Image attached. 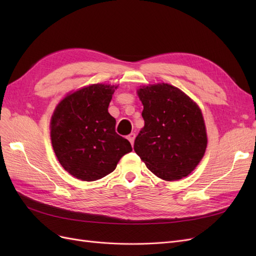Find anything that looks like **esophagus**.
I'll return each instance as SVG.
<instances>
[{"label": "esophagus", "instance_id": "1", "mask_svg": "<svg viewBox=\"0 0 256 256\" xmlns=\"http://www.w3.org/2000/svg\"><path fill=\"white\" fill-rule=\"evenodd\" d=\"M127 138L129 140V142L131 143V145L134 146V138H136V134H130L128 136H127Z\"/></svg>", "mask_w": 256, "mask_h": 256}]
</instances>
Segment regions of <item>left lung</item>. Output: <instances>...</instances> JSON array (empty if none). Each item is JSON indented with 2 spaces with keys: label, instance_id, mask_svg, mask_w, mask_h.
I'll return each mask as SVG.
<instances>
[{
  "label": "left lung",
  "instance_id": "1",
  "mask_svg": "<svg viewBox=\"0 0 256 256\" xmlns=\"http://www.w3.org/2000/svg\"><path fill=\"white\" fill-rule=\"evenodd\" d=\"M138 95L144 106V127L134 140V152L162 180L188 176L203 158L207 146L198 106L166 83L143 86Z\"/></svg>",
  "mask_w": 256,
  "mask_h": 256
}]
</instances>
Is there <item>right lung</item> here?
<instances>
[{"label": "right lung", "mask_w": 256, "mask_h": 256, "mask_svg": "<svg viewBox=\"0 0 256 256\" xmlns=\"http://www.w3.org/2000/svg\"><path fill=\"white\" fill-rule=\"evenodd\" d=\"M116 86L92 84L66 96L51 118L54 152L66 171L85 182L113 172L120 159L132 150L116 134V120L108 112Z\"/></svg>", "instance_id": "obj_1"}]
</instances>
